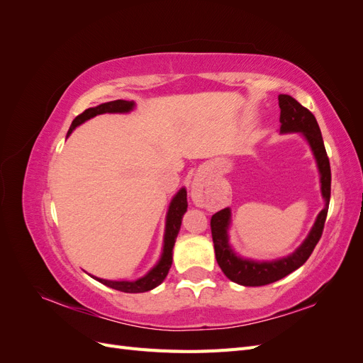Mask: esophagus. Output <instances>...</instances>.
Wrapping results in <instances>:
<instances>
[{
	"label": "esophagus",
	"mask_w": 363,
	"mask_h": 363,
	"mask_svg": "<svg viewBox=\"0 0 363 363\" xmlns=\"http://www.w3.org/2000/svg\"><path fill=\"white\" fill-rule=\"evenodd\" d=\"M191 196L194 204H196L199 207H207L208 206V200L206 195V184L203 182L201 177H196L192 182L191 186Z\"/></svg>",
	"instance_id": "1"
}]
</instances>
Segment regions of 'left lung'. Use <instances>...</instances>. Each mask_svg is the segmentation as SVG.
<instances>
[{"label":"left lung","mask_w":363,"mask_h":363,"mask_svg":"<svg viewBox=\"0 0 363 363\" xmlns=\"http://www.w3.org/2000/svg\"><path fill=\"white\" fill-rule=\"evenodd\" d=\"M280 106V133H301L315 156L318 169H320V182H321V194L325 201V206L320 215L316 216V221L307 235L304 242L296 248L292 255L271 260V262H257L251 259L239 257L233 248L228 244V227L232 221L230 208H223L216 212L211 219L212 239L215 247V256L219 268L223 269L225 276L242 286H265V284L277 281L288 274L298 269L303 263L311 257L313 248L318 240L321 239L324 223L327 218L328 203H330V186H332V172L330 162H328L324 140L321 136L320 125L312 112L307 111L298 101L291 95H279Z\"/></svg>","instance_id":"left-lung-1"}]
</instances>
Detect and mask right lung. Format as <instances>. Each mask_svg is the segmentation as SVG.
I'll return each mask as SVG.
<instances>
[{
	"label": "right lung",
	"mask_w": 363,
	"mask_h": 363,
	"mask_svg": "<svg viewBox=\"0 0 363 363\" xmlns=\"http://www.w3.org/2000/svg\"><path fill=\"white\" fill-rule=\"evenodd\" d=\"M135 108V101H125V100H116V101H108V103H103L96 107H89L86 108L83 113H80L77 116L72 124L68 130L67 138L72 133V130L83 124L84 121L91 119L96 115L101 113H128ZM186 189L182 188L177 194L174 195V199L169 203L168 207V213H167V225H164V236H163V250H162V256L159 259V262L156 263V267L150 269L144 277H140L138 280H104V279H98L94 277L95 280H98L100 283L106 284V286L121 291V292H127V294H139V292H147L155 289L156 286L164 280V277L168 276V271L172 265V248L175 244V239H177L179 230L182 225V219L183 215L188 208V199H186Z\"/></svg>",
	"instance_id": "obj_1"
}]
</instances>
